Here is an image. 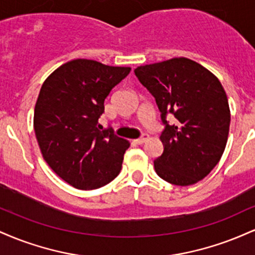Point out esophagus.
Returning <instances> with one entry per match:
<instances>
[{
    "instance_id": "obj_1",
    "label": "esophagus",
    "mask_w": 255,
    "mask_h": 255,
    "mask_svg": "<svg viewBox=\"0 0 255 255\" xmlns=\"http://www.w3.org/2000/svg\"><path fill=\"white\" fill-rule=\"evenodd\" d=\"M147 139H148V135H147V134H145V133H144V134H142L141 136L137 137V139L134 140V141H135L137 145H141V144H144V142H145L146 140H147Z\"/></svg>"
}]
</instances>
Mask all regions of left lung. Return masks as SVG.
I'll return each instance as SVG.
<instances>
[{"mask_svg": "<svg viewBox=\"0 0 255 255\" xmlns=\"http://www.w3.org/2000/svg\"><path fill=\"white\" fill-rule=\"evenodd\" d=\"M134 73L154 97L164 126V150L153 162L157 175L176 186L203 180L221 159L229 134V103L222 84L184 57L137 67Z\"/></svg>", "mask_w": 255, "mask_h": 255, "instance_id": "obj_1", "label": "left lung"}]
</instances>
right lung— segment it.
<instances>
[{
  "label": "right lung",
  "instance_id": "add662e5",
  "mask_svg": "<svg viewBox=\"0 0 255 255\" xmlns=\"http://www.w3.org/2000/svg\"><path fill=\"white\" fill-rule=\"evenodd\" d=\"M129 72L79 58L62 64L40 89L33 120L38 145L49 166L75 188H99L120 174L129 142L98 120L105 98Z\"/></svg>",
  "mask_w": 255,
  "mask_h": 255
}]
</instances>
